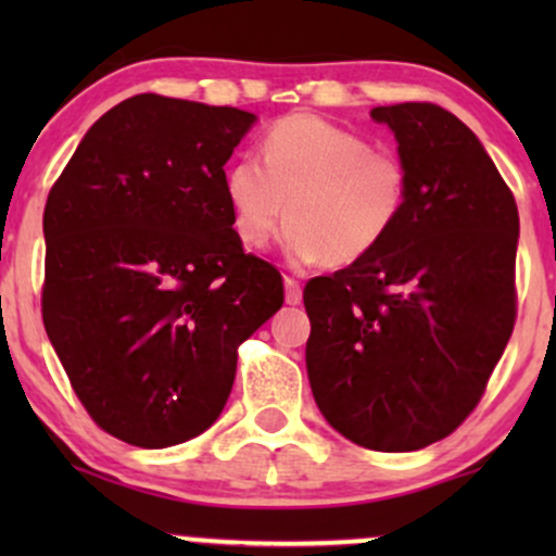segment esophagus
Masks as SVG:
<instances>
[{"label":"esophagus","mask_w":556,"mask_h":556,"mask_svg":"<svg viewBox=\"0 0 556 556\" xmlns=\"http://www.w3.org/2000/svg\"><path fill=\"white\" fill-rule=\"evenodd\" d=\"M285 300L290 305H298L303 300V290H300V282L295 277H285Z\"/></svg>","instance_id":"esophagus-1"}]
</instances>
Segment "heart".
Masks as SVG:
<instances>
[{
	"label": "heart",
	"instance_id": "1",
	"mask_svg": "<svg viewBox=\"0 0 556 556\" xmlns=\"http://www.w3.org/2000/svg\"><path fill=\"white\" fill-rule=\"evenodd\" d=\"M225 193L242 245L261 248L287 222L292 264L350 266L371 256L397 227L410 195L400 156L316 114H290L266 130L261 159L227 167Z\"/></svg>",
	"mask_w": 556,
	"mask_h": 556
}]
</instances>
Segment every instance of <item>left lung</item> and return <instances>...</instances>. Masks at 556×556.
<instances>
[{
	"mask_svg": "<svg viewBox=\"0 0 556 556\" xmlns=\"http://www.w3.org/2000/svg\"><path fill=\"white\" fill-rule=\"evenodd\" d=\"M371 117L400 143L407 208L371 256L305 285V366L331 429L366 450L413 452L476 410L507 348L520 219L455 114L407 101Z\"/></svg>",
	"mask_w": 556,
	"mask_h": 556,
	"instance_id": "left-lung-1",
	"label": "left lung"
}]
</instances>
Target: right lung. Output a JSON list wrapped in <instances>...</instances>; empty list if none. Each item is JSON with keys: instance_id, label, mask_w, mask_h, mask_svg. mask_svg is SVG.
I'll list each match as a JSON object with an SVG mask.
<instances>
[{"instance_id": "add662e5", "label": "right lung", "mask_w": 556, "mask_h": 556, "mask_svg": "<svg viewBox=\"0 0 556 556\" xmlns=\"http://www.w3.org/2000/svg\"><path fill=\"white\" fill-rule=\"evenodd\" d=\"M256 123L235 106L140 93L93 123L43 208L41 316L99 429L143 450L219 418L238 348L282 308L242 251L225 164Z\"/></svg>"}]
</instances>
